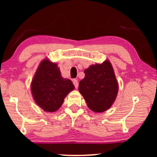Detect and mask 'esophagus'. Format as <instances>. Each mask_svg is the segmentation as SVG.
I'll return each instance as SVG.
<instances>
[{
  "mask_svg": "<svg viewBox=\"0 0 157 157\" xmlns=\"http://www.w3.org/2000/svg\"><path fill=\"white\" fill-rule=\"evenodd\" d=\"M73 83H74V86L76 89H77L78 88V81L76 80V79H74V81H73Z\"/></svg>",
  "mask_w": 157,
  "mask_h": 157,
  "instance_id": "esophagus-1",
  "label": "esophagus"
}]
</instances>
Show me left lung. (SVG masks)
Returning <instances> with one entry per match:
<instances>
[{"label": "left lung", "instance_id": "8db88e82", "mask_svg": "<svg viewBox=\"0 0 157 157\" xmlns=\"http://www.w3.org/2000/svg\"><path fill=\"white\" fill-rule=\"evenodd\" d=\"M85 77L79 82L78 90L90 109L103 112L110 108L118 93V82L109 61L91 65L84 71Z\"/></svg>", "mask_w": 157, "mask_h": 157}]
</instances>
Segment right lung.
<instances>
[{
  "mask_svg": "<svg viewBox=\"0 0 157 157\" xmlns=\"http://www.w3.org/2000/svg\"><path fill=\"white\" fill-rule=\"evenodd\" d=\"M74 89L72 81L63 78L57 64L48 59L40 63L31 83V91L36 103L48 112L57 111L67 94Z\"/></svg>",
  "mask_w": 157,
  "mask_h": 157,
  "instance_id": "add662e5",
  "label": "right lung"
}]
</instances>
